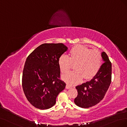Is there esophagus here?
I'll return each mask as SVG.
<instances>
[{"label":"esophagus","mask_w":127,"mask_h":127,"mask_svg":"<svg viewBox=\"0 0 127 127\" xmlns=\"http://www.w3.org/2000/svg\"><path fill=\"white\" fill-rule=\"evenodd\" d=\"M71 88V86H69L68 85H66V89H70Z\"/></svg>","instance_id":"1"}]
</instances>
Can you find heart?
<instances>
[{
	"instance_id": "heart-1",
	"label": "heart",
	"mask_w": 127,
	"mask_h": 127,
	"mask_svg": "<svg viewBox=\"0 0 127 127\" xmlns=\"http://www.w3.org/2000/svg\"><path fill=\"white\" fill-rule=\"evenodd\" d=\"M102 56L99 51L82 45H76L70 49L68 56L62 55L58 61L61 72L66 73L74 65L75 71L62 76L63 80L70 85H75L83 78L88 80L94 77L101 66Z\"/></svg>"
}]
</instances>
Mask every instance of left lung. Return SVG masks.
I'll return each instance as SVG.
<instances>
[{
    "instance_id": "8db88e82",
    "label": "left lung",
    "mask_w": 127,
    "mask_h": 127,
    "mask_svg": "<svg viewBox=\"0 0 127 127\" xmlns=\"http://www.w3.org/2000/svg\"><path fill=\"white\" fill-rule=\"evenodd\" d=\"M104 61L99 72L90 81L76 87L77 96L74 102L83 108H88L99 103L104 98L111 81V63L105 52L101 53Z\"/></svg>"
}]
</instances>
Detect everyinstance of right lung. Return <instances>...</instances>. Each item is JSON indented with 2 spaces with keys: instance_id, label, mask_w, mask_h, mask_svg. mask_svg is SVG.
<instances>
[{
  "instance_id": "right-lung-1",
  "label": "right lung",
  "mask_w": 127,
  "mask_h": 127,
  "mask_svg": "<svg viewBox=\"0 0 127 127\" xmlns=\"http://www.w3.org/2000/svg\"><path fill=\"white\" fill-rule=\"evenodd\" d=\"M63 43H44L28 56L22 74L23 92L37 108L49 109L56 103L66 84L59 79L60 56L67 50Z\"/></svg>"
}]
</instances>
